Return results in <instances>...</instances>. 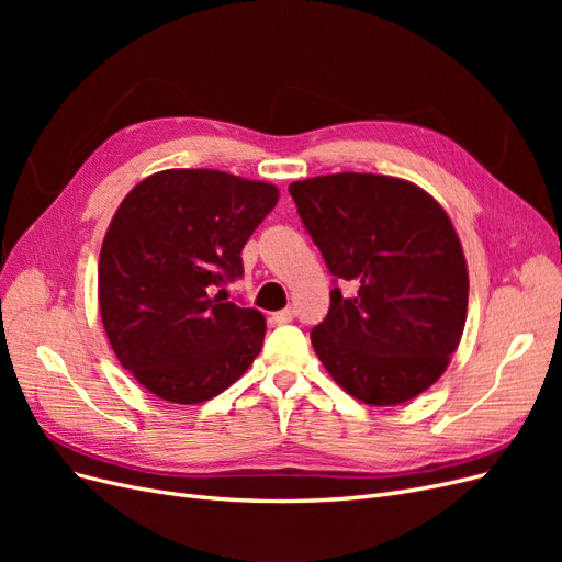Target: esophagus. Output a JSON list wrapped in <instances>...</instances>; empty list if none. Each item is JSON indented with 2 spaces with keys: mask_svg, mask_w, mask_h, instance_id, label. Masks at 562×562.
Returning a JSON list of instances; mask_svg holds the SVG:
<instances>
[{
  "mask_svg": "<svg viewBox=\"0 0 562 562\" xmlns=\"http://www.w3.org/2000/svg\"><path fill=\"white\" fill-rule=\"evenodd\" d=\"M271 318H274L277 323H291L295 318V312L291 307H285V310L277 312V314H271Z\"/></svg>",
  "mask_w": 562,
  "mask_h": 562,
  "instance_id": "34e87169",
  "label": "esophagus"
}]
</instances>
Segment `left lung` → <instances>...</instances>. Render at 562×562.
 <instances>
[{"mask_svg": "<svg viewBox=\"0 0 562 562\" xmlns=\"http://www.w3.org/2000/svg\"><path fill=\"white\" fill-rule=\"evenodd\" d=\"M288 192L335 277L328 316L312 330L321 363L368 405L419 396L446 372L467 321V260L450 217L417 184L375 173L297 180Z\"/></svg>", "mask_w": 562, "mask_h": 562, "instance_id": "1", "label": "left lung"}]
</instances>
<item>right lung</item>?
<instances>
[{
	"instance_id": "1",
	"label": "right lung",
	"mask_w": 562,
	"mask_h": 562,
	"mask_svg": "<svg viewBox=\"0 0 562 562\" xmlns=\"http://www.w3.org/2000/svg\"><path fill=\"white\" fill-rule=\"evenodd\" d=\"M277 201L274 184L171 168L116 209L100 248V316L119 363L155 396L209 401L260 353L265 316L220 288L244 277L241 250Z\"/></svg>"
}]
</instances>
